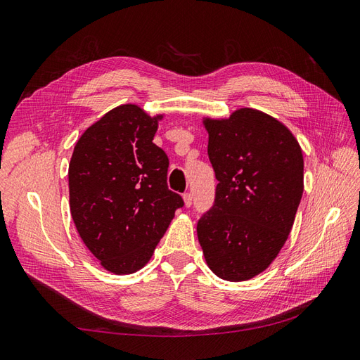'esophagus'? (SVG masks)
<instances>
[{"mask_svg": "<svg viewBox=\"0 0 360 360\" xmlns=\"http://www.w3.org/2000/svg\"><path fill=\"white\" fill-rule=\"evenodd\" d=\"M183 201H184V205L191 207V205H192V193H191V192L183 193Z\"/></svg>", "mask_w": 360, "mask_h": 360, "instance_id": "1", "label": "esophagus"}]
</instances>
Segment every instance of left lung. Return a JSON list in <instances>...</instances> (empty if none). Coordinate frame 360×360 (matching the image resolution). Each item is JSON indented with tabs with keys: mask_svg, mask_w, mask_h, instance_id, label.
Listing matches in <instances>:
<instances>
[{
	"mask_svg": "<svg viewBox=\"0 0 360 360\" xmlns=\"http://www.w3.org/2000/svg\"><path fill=\"white\" fill-rule=\"evenodd\" d=\"M217 186L197 225L205 263L240 282L264 271L285 245L303 193V155L291 130L263 111L202 117Z\"/></svg>",
	"mask_w": 360,
	"mask_h": 360,
	"instance_id": "1",
	"label": "left lung"
}]
</instances>
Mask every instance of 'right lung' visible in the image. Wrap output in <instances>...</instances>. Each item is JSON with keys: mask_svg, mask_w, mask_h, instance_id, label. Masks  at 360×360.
<instances>
[{"mask_svg": "<svg viewBox=\"0 0 360 360\" xmlns=\"http://www.w3.org/2000/svg\"><path fill=\"white\" fill-rule=\"evenodd\" d=\"M135 103L112 108L76 143L69 202L76 230L103 269H143L183 200L168 189V158L153 144L159 122Z\"/></svg>", "mask_w": 360, "mask_h": 360, "instance_id": "right-lung-1", "label": "right lung"}]
</instances>
